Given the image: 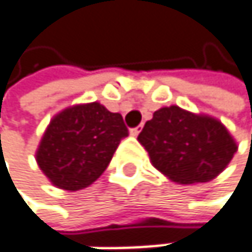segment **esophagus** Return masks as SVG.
<instances>
[{
	"label": "esophagus",
	"instance_id": "1",
	"mask_svg": "<svg viewBox=\"0 0 252 252\" xmlns=\"http://www.w3.org/2000/svg\"><path fill=\"white\" fill-rule=\"evenodd\" d=\"M141 128H143V126H134V128H131V129H129V134L135 137V135H138V134H140V131H141Z\"/></svg>",
	"mask_w": 252,
	"mask_h": 252
}]
</instances>
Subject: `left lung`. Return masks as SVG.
<instances>
[{
  "label": "left lung",
  "instance_id": "left-lung-1",
  "mask_svg": "<svg viewBox=\"0 0 252 252\" xmlns=\"http://www.w3.org/2000/svg\"><path fill=\"white\" fill-rule=\"evenodd\" d=\"M138 141L153 166L179 184L213 179L236 152V143L218 120L179 106L156 111L138 134Z\"/></svg>",
  "mask_w": 252,
  "mask_h": 252
}]
</instances>
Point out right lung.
Returning a JSON list of instances; mask_svg holds the SVG:
<instances>
[{"label":"right lung","mask_w":252,"mask_h":252,"mask_svg":"<svg viewBox=\"0 0 252 252\" xmlns=\"http://www.w3.org/2000/svg\"><path fill=\"white\" fill-rule=\"evenodd\" d=\"M126 135L120 114L97 102L73 106L51 121L36 160L54 185L77 191L103 174Z\"/></svg>","instance_id":"add662e5"}]
</instances>
